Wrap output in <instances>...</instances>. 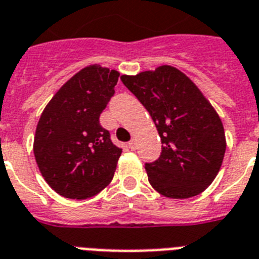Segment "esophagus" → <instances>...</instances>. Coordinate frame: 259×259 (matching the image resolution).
Masks as SVG:
<instances>
[{
    "label": "esophagus",
    "instance_id": "34e87169",
    "mask_svg": "<svg viewBox=\"0 0 259 259\" xmlns=\"http://www.w3.org/2000/svg\"><path fill=\"white\" fill-rule=\"evenodd\" d=\"M128 146H130V148H131L132 151L136 150V140H135V139H132L131 142L128 143Z\"/></svg>",
    "mask_w": 259,
    "mask_h": 259
}]
</instances>
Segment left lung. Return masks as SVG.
I'll return each instance as SVG.
<instances>
[{"instance_id":"obj_1","label":"left lung","mask_w":259,"mask_h":259,"mask_svg":"<svg viewBox=\"0 0 259 259\" xmlns=\"http://www.w3.org/2000/svg\"><path fill=\"white\" fill-rule=\"evenodd\" d=\"M120 78L150 112L162 140L158 160L146 163L150 185L171 199L199 195L218 175L226 151L222 120L211 103L171 65Z\"/></svg>"}]
</instances>
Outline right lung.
Wrapping results in <instances>:
<instances>
[{"mask_svg": "<svg viewBox=\"0 0 259 259\" xmlns=\"http://www.w3.org/2000/svg\"><path fill=\"white\" fill-rule=\"evenodd\" d=\"M119 74L96 64L82 68L41 113L33 152L45 182L64 198L87 199L112 181L121 148L111 142L99 117Z\"/></svg>", "mask_w": 259, "mask_h": 259, "instance_id": "obj_1", "label": "right lung"}]
</instances>
